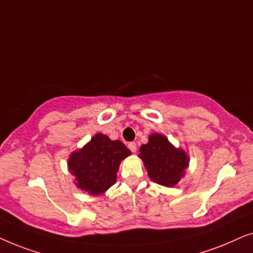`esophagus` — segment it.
<instances>
[{
	"mask_svg": "<svg viewBox=\"0 0 253 253\" xmlns=\"http://www.w3.org/2000/svg\"><path fill=\"white\" fill-rule=\"evenodd\" d=\"M127 147L130 148L131 152H136L137 151V144L134 143V141H131V143H129V145H127Z\"/></svg>",
	"mask_w": 253,
	"mask_h": 253,
	"instance_id": "obj_1",
	"label": "esophagus"
}]
</instances>
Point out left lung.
Here are the masks:
<instances>
[{"mask_svg":"<svg viewBox=\"0 0 253 253\" xmlns=\"http://www.w3.org/2000/svg\"><path fill=\"white\" fill-rule=\"evenodd\" d=\"M139 157L152 181L165 186L177 184L189 162L184 151L175 148L167 138L158 133L152 134L148 143L141 145Z\"/></svg>","mask_w":253,"mask_h":253,"instance_id":"left-lung-1","label":"left lung"}]
</instances>
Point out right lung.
I'll list each match as a JSON object with an SVG mask.
<instances>
[{"instance_id":"obj_1","label":"right lung","mask_w":253,"mask_h":253,"mask_svg":"<svg viewBox=\"0 0 253 253\" xmlns=\"http://www.w3.org/2000/svg\"><path fill=\"white\" fill-rule=\"evenodd\" d=\"M130 154L122 141L98 133L84 148L71 154L68 165L79 189L100 195L116 182L121 161Z\"/></svg>"}]
</instances>
